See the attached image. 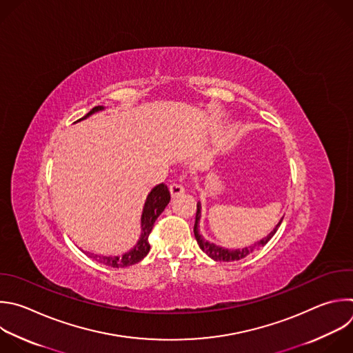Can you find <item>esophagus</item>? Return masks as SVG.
<instances>
[{
  "label": "esophagus",
  "instance_id": "obj_1",
  "mask_svg": "<svg viewBox=\"0 0 353 353\" xmlns=\"http://www.w3.org/2000/svg\"><path fill=\"white\" fill-rule=\"evenodd\" d=\"M169 190H170L172 196H179V195H181V194L185 191L184 187H183L181 184H179V183H173V184L169 187Z\"/></svg>",
  "mask_w": 353,
  "mask_h": 353
}]
</instances>
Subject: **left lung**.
Here are the masks:
<instances>
[{"instance_id": "8db88e82", "label": "left lung", "mask_w": 353, "mask_h": 353, "mask_svg": "<svg viewBox=\"0 0 353 353\" xmlns=\"http://www.w3.org/2000/svg\"><path fill=\"white\" fill-rule=\"evenodd\" d=\"M201 209H202V205H201V201L196 202V214H195V223H194V236H195V240L199 245V248L209 256L212 258L213 261H220V262H234V261H240V259H244L245 256H248L250 254H252L254 251L265 247L270 240L272 237L276 234V231L279 230L284 216L279 220V223L274 225V228L268 234L266 237H263L261 241H258L256 244L254 245H250V247H245V248H236V250H228V248H224V247H220V245H216L213 243H209L208 240L203 239L202 234L199 232V220H201Z\"/></svg>"}]
</instances>
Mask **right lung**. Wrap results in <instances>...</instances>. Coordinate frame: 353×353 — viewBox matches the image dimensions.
Instances as JSON below:
<instances>
[{
  "label": "right lung",
  "instance_id": "1",
  "mask_svg": "<svg viewBox=\"0 0 353 353\" xmlns=\"http://www.w3.org/2000/svg\"><path fill=\"white\" fill-rule=\"evenodd\" d=\"M105 106H94L85 116H83L81 119H79L77 122H81L87 117H90L91 114L103 110ZM170 202V191L168 188V185L158 184L155 185L147 195L143 212H141V220H140V227H141V232L140 237L136 243V245L133 248H130L128 252L117 255V256H112V255H97V254H91L87 251H83L88 258H91L92 261H97L101 265L109 266V268H128L132 265L139 263L141 259H144L148 252H150V243H148V236L154 227L155 220L158 219V216L165 210V208L168 206V203Z\"/></svg>",
  "mask_w": 353,
  "mask_h": 353
}]
</instances>
